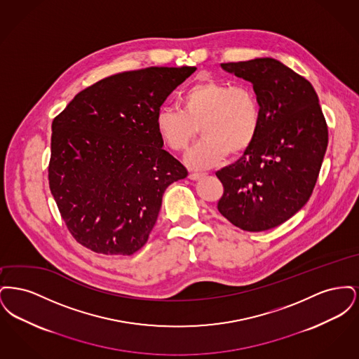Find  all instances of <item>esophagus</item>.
I'll return each mask as SVG.
<instances>
[{
  "label": "esophagus",
  "instance_id": "esophagus-1",
  "mask_svg": "<svg viewBox=\"0 0 359 359\" xmlns=\"http://www.w3.org/2000/svg\"><path fill=\"white\" fill-rule=\"evenodd\" d=\"M203 176H205V173H199V172H191V173L188 175V177H189L191 180H198V179L203 177Z\"/></svg>",
  "mask_w": 359,
  "mask_h": 359
}]
</instances>
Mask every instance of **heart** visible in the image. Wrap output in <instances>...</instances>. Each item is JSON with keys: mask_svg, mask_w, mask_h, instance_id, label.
I'll return each mask as SVG.
<instances>
[{"mask_svg": "<svg viewBox=\"0 0 359 359\" xmlns=\"http://www.w3.org/2000/svg\"><path fill=\"white\" fill-rule=\"evenodd\" d=\"M179 104L180 110L163 107L157 111L156 130L167 148L184 152L201 128L205 140L186 157L191 168H211L227 154L239 156L258 135L261 107L249 86L218 79L198 82L180 95Z\"/></svg>", "mask_w": 359, "mask_h": 359, "instance_id": "b5f03b06", "label": "heart"}]
</instances>
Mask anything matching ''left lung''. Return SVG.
I'll use <instances>...</instances> for the list:
<instances>
[{
	"label": "left lung",
	"mask_w": 359,
	"mask_h": 359,
	"mask_svg": "<svg viewBox=\"0 0 359 359\" xmlns=\"http://www.w3.org/2000/svg\"><path fill=\"white\" fill-rule=\"evenodd\" d=\"M221 66L253 85L261 123L252 147L217 172L223 186L218 211L245 231L269 230L312 195L328 144L325 116L312 85L276 59Z\"/></svg>",
	"instance_id": "obj_1"
}]
</instances>
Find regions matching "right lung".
<instances>
[{"instance_id":"1","label":"right lung","mask_w":359,"mask_h":359,"mask_svg":"<svg viewBox=\"0 0 359 359\" xmlns=\"http://www.w3.org/2000/svg\"><path fill=\"white\" fill-rule=\"evenodd\" d=\"M196 67H148L78 93L52 121L48 180L71 236L106 256H132L148 241L163 195L187 177L163 149L160 106Z\"/></svg>"}]
</instances>
